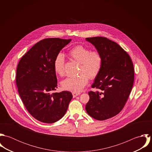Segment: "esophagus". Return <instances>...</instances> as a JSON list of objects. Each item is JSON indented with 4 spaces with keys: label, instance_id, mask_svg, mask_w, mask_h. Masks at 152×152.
<instances>
[{
    "label": "esophagus",
    "instance_id": "obj_1",
    "mask_svg": "<svg viewBox=\"0 0 152 152\" xmlns=\"http://www.w3.org/2000/svg\"><path fill=\"white\" fill-rule=\"evenodd\" d=\"M80 94V93H79V92H72L73 97H76V96H77L78 95H79Z\"/></svg>",
    "mask_w": 152,
    "mask_h": 152
}]
</instances>
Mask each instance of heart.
Returning a JSON list of instances; mask_svg holds the SVG:
<instances>
[{"mask_svg":"<svg viewBox=\"0 0 152 152\" xmlns=\"http://www.w3.org/2000/svg\"><path fill=\"white\" fill-rule=\"evenodd\" d=\"M71 58L80 63L78 77L67 78L63 80L61 87L64 89L73 92L81 91L88 83V78L94 79L99 73L102 58L101 53L97 50H92L86 47L78 45L72 48L69 52ZM65 58L64 56L58 54L54 61V69L56 73L60 76L64 75Z\"/></svg>","mask_w":152,"mask_h":152,"instance_id":"1","label":"heart"}]
</instances>
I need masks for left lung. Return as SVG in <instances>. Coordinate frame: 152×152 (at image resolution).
Segmentation results:
<instances>
[{
    "instance_id": "obj_1",
    "label": "left lung",
    "mask_w": 152,
    "mask_h": 152,
    "mask_svg": "<svg viewBox=\"0 0 152 152\" xmlns=\"http://www.w3.org/2000/svg\"><path fill=\"white\" fill-rule=\"evenodd\" d=\"M102 58L101 71L89 91L86 106L88 114L104 121L118 114L124 108L134 82V68L129 54L118 44L106 37L86 38Z\"/></svg>"
}]
</instances>
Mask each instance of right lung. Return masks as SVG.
<instances>
[{
    "instance_id": "1",
    "label": "right lung",
    "mask_w": 152,
    "mask_h": 152,
    "mask_svg": "<svg viewBox=\"0 0 152 152\" xmlns=\"http://www.w3.org/2000/svg\"><path fill=\"white\" fill-rule=\"evenodd\" d=\"M71 39H45L34 44L20 59L16 83L26 108L37 120L54 123L65 115L71 92H54L57 79L54 69L56 56Z\"/></svg>"
}]
</instances>
